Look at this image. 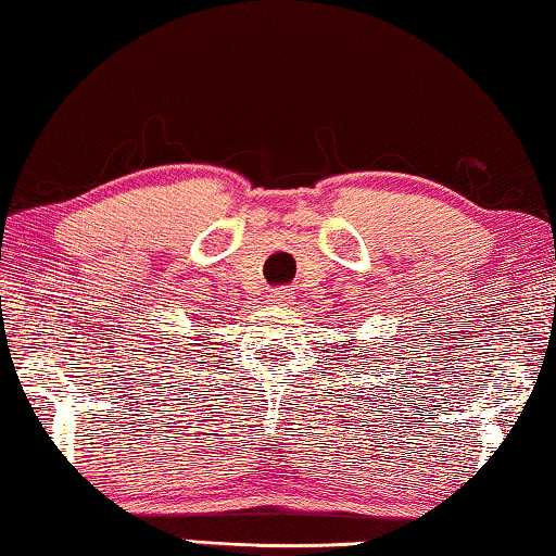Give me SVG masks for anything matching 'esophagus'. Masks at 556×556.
Returning <instances> with one entry per match:
<instances>
[{"instance_id":"esophagus-1","label":"esophagus","mask_w":556,"mask_h":556,"mask_svg":"<svg viewBox=\"0 0 556 556\" xmlns=\"http://www.w3.org/2000/svg\"><path fill=\"white\" fill-rule=\"evenodd\" d=\"M268 298L278 305H288V303H291V298H293V291H291V288H276V291H270Z\"/></svg>"}]
</instances>
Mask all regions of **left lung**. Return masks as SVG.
I'll use <instances>...</instances> for the list:
<instances>
[{"label":"left lung","mask_w":556,"mask_h":556,"mask_svg":"<svg viewBox=\"0 0 556 556\" xmlns=\"http://www.w3.org/2000/svg\"><path fill=\"white\" fill-rule=\"evenodd\" d=\"M351 341H356V338H351ZM345 345H351V343H345Z\"/></svg>","instance_id":"obj_1"}]
</instances>
